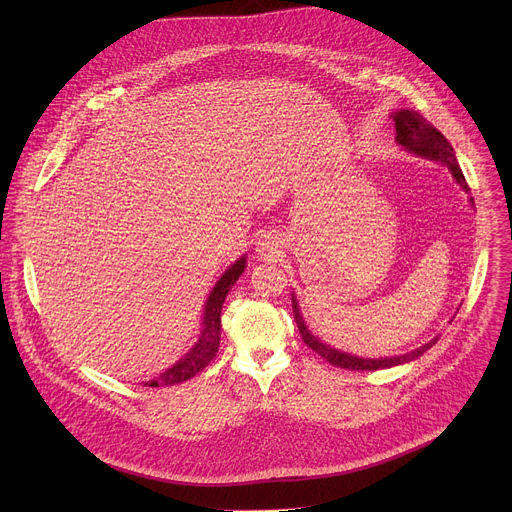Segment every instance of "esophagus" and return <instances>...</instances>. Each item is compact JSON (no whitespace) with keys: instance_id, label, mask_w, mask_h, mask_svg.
<instances>
[{"instance_id":"34e87169","label":"esophagus","mask_w":512,"mask_h":512,"mask_svg":"<svg viewBox=\"0 0 512 512\" xmlns=\"http://www.w3.org/2000/svg\"><path fill=\"white\" fill-rule=\"evenodd\" d=\"M275 253H277V243H273L271 239H265V241H261V243L257 245V255L263 257V259L273 257Z\"/></svg>"}]
</instances>
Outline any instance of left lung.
Wrapping results in <instances>:
<instances>
[{"mask_svg":"<svg viewBox=\"0 0 512 512\" xmlns=\"http://www.w3.org/2000/svg\"><path fill=\"white\" fill-rule=\"evenodd\" d=\"M391 117L395 121V131H397L395 141L399 145H403V150H407L413 156H419V158H425V160H431V162L446 166L452 172L454 180L462 186V190L470 192L468 182L462 174V168L456 160V152H454L450 141L444 137V133L440 129H435L423 115H419L417 111H411V109H399ZM470 202L474 204V198H470ZM291 306H294V318H296V324L300 328L302 340L314 352H318L322 358H326L330 364H334V367H342V369H350V371H379V369L399 367V364H405V362H411V360L419 358L425 350H429L437 342V336H435L429 342H425L423 346H419V348H415L407 354L385 356V358H362V356L342 352V350L326 344L318 336H314L312 330L308 328L304 316H302L298 298L294 294H291Z\"/></svg>","mask_w":512,"mask_h":512,"instance_id":"1","label":"left lung"}]
</instances>
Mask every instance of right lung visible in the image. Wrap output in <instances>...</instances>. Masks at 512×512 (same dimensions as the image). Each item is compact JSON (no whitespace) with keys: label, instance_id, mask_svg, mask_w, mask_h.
Returning a JSON list of instances; mask_svg holds the SVG:
<instances>
[{"label":"right lung","instance_id":"add662e5","mask_svg":"<svg viewBox=\"0 0 512 512\" xmlns=\"http://www.w3.org/2000/svg\"><path fill=\"white\" fill-rule=\"evenodd\" d=\"M247 267V257H239L221 277L214 283L212 291L208 294V300L204 304L202 314V330L194 346L176 362L170 369L160 373L156 379L143 383L145 387H172L178 383H184L198 375L206 364L216 356L218 342H221V310L225 304V298L229 296L231 287L237 283V279L243 275Z\"/></svg>","mask_w":512,"mask_h":512}]
</instances>
